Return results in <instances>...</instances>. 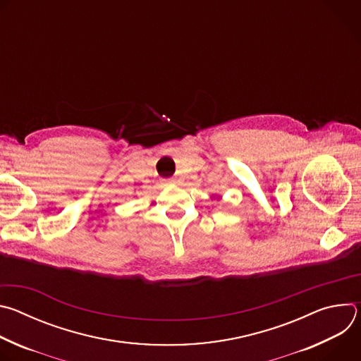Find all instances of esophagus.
Masks as SVG:
<instances>
[{
	"mask_svg": "<svg viewBox=\"0 0 361 361\" xmlns=\"http://www.w3.org/2000/svg\"><path fill=\"white\" fill-rule=\"evenodd\" d=\"M166 181H167V183H170V184H173V183H176V181H174V180H171V178H170V180H166Z\"/></svg>",
	"mask_w": 361,
	"mask_h": 361,
	"instance_id": "1",
	"label": "esophagus"
}]
</instances>
